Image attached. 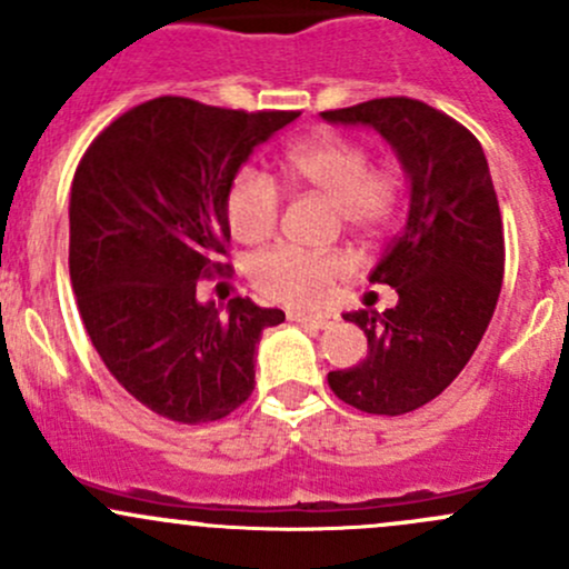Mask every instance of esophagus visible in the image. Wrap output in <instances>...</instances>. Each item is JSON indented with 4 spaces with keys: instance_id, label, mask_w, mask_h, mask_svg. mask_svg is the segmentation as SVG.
I'll use <instances>...</instances> for the list:
<instances>
[{
    "instance_id": "1",
    "label": "esophagus",
    "mask_w": 569,
    "mask_h": 569,
    "mask_svg": "<svg viewBox=\"0 0 569 569\" xmlns=\"http://www.w3.org/2000/svg\"><path fill=\"white\" fill-rule=\"evenodd\" d=\"M290 320L292 322H301V326L317 328V331H322V328H331L333 326L336 315H328V311H320V315H301V311H292Z\"/></svg>"
}]
</instances>
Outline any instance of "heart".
Segmentation results:
<instances>
[{"mask_svg":"<svg viewBox=\"0 0 569 569\" xmlns=\"http://www.w3.org/2000/svg\"><path fill=\"white\" fill-rule=\"evenodd\" d=\"M282 181L292 189H315L331 198L336 219L356 233H375L399 203V173L390 162H371L369 149L356 138L320 130L298 140L279 162ZM282 192L271 176L254 168L238 170L224 198V217L241 243L266 241L277 230ZM350 273L341 252H309L273 247L249 262V279L268 301L315 307L331 287Z\"/></svg>","mask_w":569,"mask_h":569,"instance_id":"1","label":"heart"}]
</instances>
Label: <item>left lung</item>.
Here are the masks:
<instances>
[{
	"label": "left lung",
	"instance_id": "8db88e82",
	"mask_svg": "<svg viewBox=\"0 0 569 569\" xmlns=\"http://www.w3.org/2000/svg\"><path fill=\"white\" fill-rule=\"evenodd\" d=\"M322 119L375 127L409 176L407 224L369 277L393 287L399 303L345 315L369 352L328 375L345 405L393 418L437 399L478 350L505 277L502 213L480 140L448 113L380 97Z\"/></svg>",
	"mask_w": 569,
	"mask_h": 569
}]
</instances>
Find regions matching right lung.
Segmentation results:
<instances>
[{"label": "right lung", "instance_id": "right-lung-1", "mask_svg": "<svg viewBox=\"0 0 569 569\" xmlns=\"http://www.w3.org/2000/svg\"><path fill=\"white\" fill-rule=\"evenodd\" d=\"M298 111H233L154 97L100 132L70 194V279L102 363L176 423L228 418L254 390V347L284 311L198 301L230 271L224 198L254 146Z\"/></svg>", "mask_w": 569, "mask_h": 569}]
</instances>
